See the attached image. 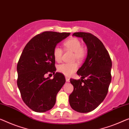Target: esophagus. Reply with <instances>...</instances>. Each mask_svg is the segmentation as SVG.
Here are the masks:
<instances>
[{
	"label": "esophagus",
	"instance_id": "1",
	"mask_svg": "<svg viewBox=\"0 0 129 129\" xmlns=\"http://www.w3.org/2000/svg\"><path fill=\"white\" fill-rule=\"evenodd\" d=\"M65 79H66V82H70V79H69L68 77H66V78H65Z\"/></svg>",
	"mask_w": 129,
	"mask_h": 129
}]
</instances>
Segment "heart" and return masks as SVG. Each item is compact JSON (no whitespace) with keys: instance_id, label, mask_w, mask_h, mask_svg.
I'll return each mask as SVG.
<instances>
[{"instance_id":"heart-1","label":"heart","mask_w":129,"mask_h":129,"mask_svg":"<svg viewBox=\"0 0 129 129\" xmlns=\"http://www.w3.org/2000/svg\"><path fill=\"white\" fill-rule=\"evenodd\" d=\"M64 46L65 49L74 53V58L76 61H81L85 55V51L82 46L79 40L75 38H72L64 42ZM62 50L58 46H55L53 50V55L55 60L60 62L62 59ZM78 65L76 63L73 64H63L59 65L58 70L59 72L66 76H70L78 70Z\"/></svg>"}]
</instances>
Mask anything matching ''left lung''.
<instances>
[{"mask_svg": "<svg viewBox=\"0 0 129 129\" xmlns=\"http://www.w3.org/2000/svg\"><path fill=\"white\" fill-rule=\"evenodd\" d=\"M72 36L83 39L87 55L77 71L80 79H70L74 91L69 96V102L74 110L87 113L95 109L106 97L111 81L112 61L105 46L96 36L86 32H75Z\"/></svg>", "mask_w": 129, "mask_h": 129, "instance_id": "left-lung-1", "label": "left lung"}]
</instances>
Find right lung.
I'll use <instances>...</instances> for the list:
<instances>
[{
    "instance_id": "add662e5",
    "label": "right lung",
    "mask_w": 129,
    "mask_h": 129,
    "mask_svg": "<svg viewBox=\"0 0 129 129\" xmlns=\"http://www.w3.org/2000/svg\"><path fill=\"white\" fill-rule=\"evenodd\" d=\"M70 33L47 31L38 35L26 44L17 64V85L22 100L36 112H45L55 105L56 96L65 83V76L56 72L53 50ZM48 72L53 80L45 78Z\"/></svg>"
}]
</instances>
